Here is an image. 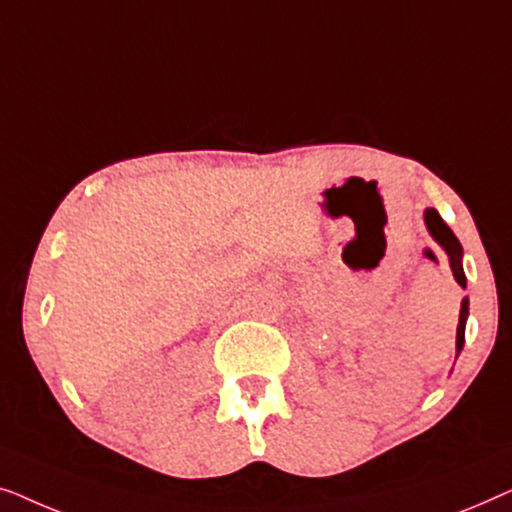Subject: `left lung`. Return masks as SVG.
<instances>
[{"label":"left lung","mask_w":512,"mask_h":512,"mask_svg":"<svg viewBox=\"0 0 512 512\" xmlns=\"http://www.w3.org/2000/svg\"><path fill=\"white\" fill-rule=\"evenodd\" d=\"M424 219H426V228H429V233L433 235V240H436L440 247L447 251V256H450V268L454 272V279H457L461 286H466V275H464V268H461V254H464V251H461L457 235L452 233V228L447 226L443 216H440L436 209H426ZM466 319H468V298L461 300V314H459V326H457V354L461 352V347H464Z\"/></svg>","instance_id":"8db88e82"}]
</instances>
